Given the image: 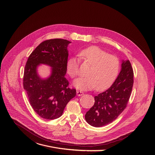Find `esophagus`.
<instances>
[{
  "instance_id": "34e87169",
  "label": "esophagus",
  "mask_w": 155,
  "mask_h": 155,
  "mask_svg": "<svg viewBox=\"0 0 155 155\" xmlns=\"http://www.w3.org/2000/svg\"><path fill=\"white\" fill-rule=\"evenodd\" d=\"M77 96H80L83 95L84 93H83V92L81 91H77Z\"/></svg>"
}]
</instances>
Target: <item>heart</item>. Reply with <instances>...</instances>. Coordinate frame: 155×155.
<instances>
[{
    "instance_id": "obj_1",
    "label": "heart",
    "mask_w": 155,
    "mask_h": 155,
    "mask_svg": "<svg viewBox=\"0 0 155 155\" xmlns=\"http://www.w3.org/2000/svg\"><path fill=\"white\" fill-rule=\"evenodd\" d=\"M80 61L90 65L86 77L76 79L74 86L81 90L101 91L108 88L116 78L120 68V62L116 56L108 54L101 49L91 46L82 50ZM80 61L76 58H70L67 62V72L72 78L79 74Z\"/></svg>"
}]
</instances>
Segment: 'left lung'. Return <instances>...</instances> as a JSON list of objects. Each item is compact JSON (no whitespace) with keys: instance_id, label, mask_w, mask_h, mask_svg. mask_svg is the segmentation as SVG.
<instances>
[{"instance_id":"8db88e82","label":"left lung","mask_w":155,"mask_h":155,"mask_svg":"<svg viewBox=\"0 0 155 155\" xmlns=\"http://www.w3.org/2000/svg\"><path fill=\"white\" fill-rule=\"evenodd\" d=\"M120 72L111 87L94 96V104L87 112L85 120L95 127L116 120L127 107L134 83V71L129 60L122 61Z\"/></svg>"}]
</instances>
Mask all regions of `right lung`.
Instances as JSON below:
<instances>
[{
    "mask_svg": "<svg viewBox=\"0 0 155 155\" xmlns=\"http://www.w3.org/2000/svg\"><path fill=\"white\" fill-rule=\"evenodd\" d=\"M71 42L51 39L39 44L30 55L23 75V88L36 113L45 119L60 117L76 90L68 87L65 77L68 59L67 46ZM41 63L51 66V74L46 79L39 77L37 67Z\"/></svg>",
    "mask_w": 155,
    "mask_h": 155,
    "instance_id": "1",
    "label": "right lung"
}]
</instances>
